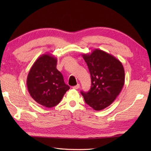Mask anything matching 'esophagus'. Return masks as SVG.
Returning a JSON list of instances; mask_svg holds the SVG:
<instances>
[{
    "label": "esophagus",
    "instance_id": "1",
    "mask_svg": "<svg viewBox=\"0 0 151 151\" xmlns=\"http://www.w3.org/2000/svg\"><path fill=\"white\" fill-rule=\"evenodd\" d=\"M79 88H80V84H78L77 85L73 86V87L72 88H73V89H78Z\"/></svg>",
    "mask_w": 151,
    "mask_h": 151
}]
</instances>
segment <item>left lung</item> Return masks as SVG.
Returning <instances> with one entry per match:
<instances>
[{
  "instance_id": "obj_1",
  "label": "left lung",
  "mask_w": 151,
  "mask_h": 151,
  "mask_svg": "<svg viewBox=\"0 0 151 151\" xmlns=\"http://www.w3.org/2000/svg\"><path fill=\"white\" fill-rule=\"evenodd\" d=\"M91 75V87L81 91L86 104L95 110L109 106L120 93L124 84V70L119 60L103 50L95 49L82 54Z\"/></svg>"
}]
</instances>
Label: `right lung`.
Masks as SVG:
<instances>
[{
    "label": "right lung",
    "instance_id": "obj_1",
    "mask_svg": "<svg viewBox=\"0 0 151 151\" xmlns=\"http://www.w3.org/2000/svg\"><path fill=\"white\" fill-rule=\"evenodd\" d=\"M56 65V58L43 54L34 62L27 76V85L32 98L47 108L56 106L70 89Z\"/></svg>",
    "mask_w": 151,
    "mask_h": 151
}]
</instances>
